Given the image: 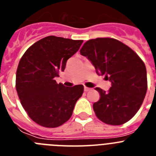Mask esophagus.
Segmentation results:
<instances>
[{
    "instance_id": "obj_1",
    "label": "esophagus",
    "mask_w": 156,
    "mask_h": 156,
    "mask_svg": "<svg viewBox=\"0 0 156 156\" xmlns=\"http://www.w3.org/2000/svg\"><path fill=\"white\" fill-rule=\"evenodd\" d=\"M90 90H91V88L87 87H84V91L87 92V91H90Z\"/></svg>"
}]
</instances>
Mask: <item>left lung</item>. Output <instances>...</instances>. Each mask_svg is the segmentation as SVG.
<instances>
[{
  "label": "left lung",
  "mask_w": 156,
  "mask_h": 156,
  "mask_svg": "<svg viewBox=\"0 0 156 156\" xmlns=\"http://www.w3.org/2000/svg\"><path fill=\"white\" fill-rule=\"evenodd\" d=\"M97 73L112 82L108 92L96 87L100 99L94 103L96 116L108 125L128 122L137 113L145 97L148 81L144 62L127 45L110 37L87 41L80 51Z\"/></svg>",
  "instance_id": "8db88e82"
}]
</instances>
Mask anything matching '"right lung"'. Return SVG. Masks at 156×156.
I'll return each instance as SVG.
<instances>
[{
    "instance_id": "1",
    "label": "right lung",
    "mask_w": 156,
    "mask_h": 156,
    "mask_svg": "<svg viewBox=\"0 0 156 156\" xmlns=\"http://www.w3.org/2000/svg\"><path fill=\"white\" fill-rule=\"evenodd\" d=\"M83 41L48 36L34 43L22 56L16 71V87L25 111L42 126L55 128L70 119L83 85L66 87L55 78Z\"/></svg>"
}]
</instances>
